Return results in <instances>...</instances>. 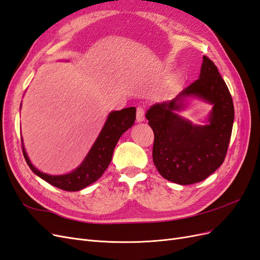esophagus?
I'll use <instances>...</instances> for the list:
<instances>
[{
	"label": "esophagus",
	"instance_id": "1",
	"mask_svg": "<svg viewBox=\"0 0 260 260\" xmlns=\"http://www.w3.org/2000/svg\"><path fill=\"white\" fill-rule=\"evenodd\" d=\"M145 118V112L143 107H138L137 108V121L138 122H142Z\"/></svg>",
	"mask_w": 260,
	"mask_h": 260
}]
</instances>
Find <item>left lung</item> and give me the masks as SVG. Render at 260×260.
<instances>
[{
	"label": "left lung",
	"mask_w": 260,
	"mask_h": 260,
	"mask_svg": "<svg viewBox=\"0 0 260 260\" xmlns=\"http://www.w3.org/2000/svg\"><path fill=\"white\" fill-rule=\"evenodd\" d=\"M190 98L213 105L205 125H196L177 113ZM154 131L153 161L161 177L181 185L205 180L221 166L229 146L234 106L216 65L203 56L199 79L171 101L157 103L145 114Z\"/></svg>",
	"instance_id": "left-lung-1"
}]
</instances>
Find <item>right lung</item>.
I'll return each mask as SVG.
<instances>
[{
	"mask_svg": "<svg viewBox=\"0 0 260 260\" xmlns=\"http://www.w3.org/2000/svg\"><path fill=\"white\" fill-rule=\"evenodd\" d=\"M136 107L123 108L121 111L111 112L102 128L95 142L93 143L89 153L84 157L83 161L72 172L65 175H48L37 169L31 164L28 154L23 145L22 154L30 169L38 177L46 182L65 191H80L85 186L92 184L99 180L111 164L115 146L123 132L131 128L136 120Z\"/></svg>",
	"mask_w": 260,
	"mask_h": 260,
	"instance_id": "obj_1",
	"label": "right lung"
}]
</instances>
